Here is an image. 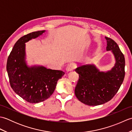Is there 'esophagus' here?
I'll return each mask as SVG.
<instances>
[{
  "mask_svg": "<svg viewBox=\"0 0 132 132\" xmlns=\"http://www.w3.org/2000/svg\"><path fill=\"white\" fill-rule=\"evenodd\" d=\"M77 68V65L74 63H71L69 64L66 68V70L68 71H73L74 70Z\"/></svg>",
  "mask_w": 132,
  "mask_h": 132,
  "instance_id": "34e87169",
  "label": "esophagus"
}]
</instances>
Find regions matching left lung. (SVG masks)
Listing matches in <instances>:
<instances>
[{
    "label": "left lung",
    "instance_id": "obj_1",
    "mask_svg": "<svg viewBox=\"0 0 132 132\" xmlns=\"http://www.w3.org/2000/svg\"><path fill=\"white\" fill-rule=\"evenodd\" d=\"M106 50H111L116 63L111 70L100 72L93 64L78 67L75 71L79 79L75 88L77 99L86 105L96 106L109 102L119 91L125 77V58L118 45L105 37Z\"/></svg>",
    "mask_w": 132,
    "mask_h": 132
}]
</instances>
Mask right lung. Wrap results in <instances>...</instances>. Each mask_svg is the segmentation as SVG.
Segmentation results:
<instances>
[{"mask_svg": "<svg viewBox=\"0 0 132 132\" xmlns=\"http://www.w3.org/2000/svg\"><path fill=\"white\" fill-rule=\"evenodd\" d=\"M45 30L30 33L17 41L8 56L7 70L11 88L30 103L46 100L54 92L64 72L43 66L28 67L25 61V43L41 35Z\"/></svg>", "mask_w": 132, "mask_h": 132, "instance_id": "obj_1", "label": "right lung"}]
</instances>
